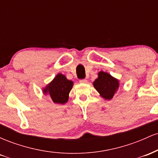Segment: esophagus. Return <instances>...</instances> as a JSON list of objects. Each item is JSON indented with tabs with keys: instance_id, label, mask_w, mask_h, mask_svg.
Segmentation results:
<instances>
[{
	"instance_id": "34e87169",
	"label": "esophagus",
	"mask_w": 158,
	"mask_h": 158,
	"mask_svg": "<svg viewBox=\"0 0 158 158\" xmlns=\"http://www.w3.org/2000/svg\"><path fill=\"white\" fill-rule=\"evenodd\" d=\"M79 82H80V83H87V82H88V80H87V79H80V80H79Z\"/></svg>"
}]
</instances>
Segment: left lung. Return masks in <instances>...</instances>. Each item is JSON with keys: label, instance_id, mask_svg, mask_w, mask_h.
Returning a JSON list of instances; mask_svg holds the SVG:
<instances>
[{"label": "left lung", "instance_id": "8db88e82", "mask_svg": "<svg viewBox=\"0 0 158 158\" xmlns=\"http://www.w3.org/2000/svg\"><path fill=\"white\" fill-rule=\"evenodd\" d=\"M98 78L93 85L105 99H111L119 88V81L117 79L103 71L98 73Z\"/></svg>", "mask_w": 158, "mask_h": 158}]
</instances>
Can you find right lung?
<instances>
[{"label": "right lung", "mask_w": 158, "mask_h": 158, "mask_svg": "<svg viewBox=\"0 0 158 158\" xmlns=\"http://www.w3.org/2000/svg\"><path fill=\"white\" fill-rule=\"evenodd\" d=\"M73 81L68 80L63 74L59 73L53 80L43 89V92L48 94L54 103L64 104L68 102L69 93L73 88Z\"/></svg>", "instance_id": "obj_1"}]
</instances>
